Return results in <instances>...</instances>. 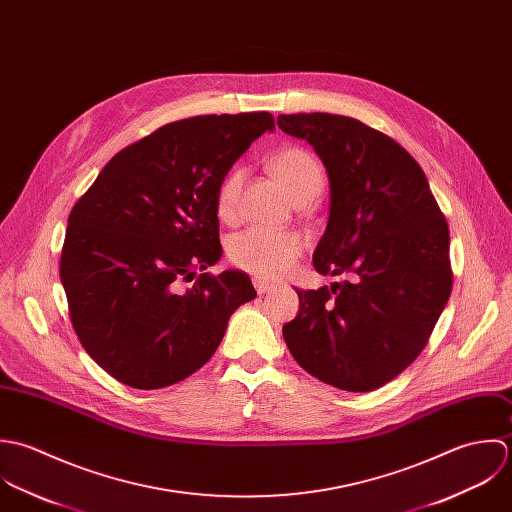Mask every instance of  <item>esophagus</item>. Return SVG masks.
Masks as SVG:
<instances>
[{"label": "esophagus", "mask_w": 512, "mask_h": 512, "mask_svg": "<svg viewBox=\"0 0 512 512\" xmlns=\"http://www.w3.org/2000/svg\"><path fill=\"white\" fill-rule=\"evenodd\" d=\"M253 287H255V291H257L259 295H265V293H269L275 285L269 283V281H263V279H253Z\"/></svg>", "instance_id": "esophagus-1"}]
</instances>
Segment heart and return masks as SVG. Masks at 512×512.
I'll list each match as a JSON object with an SVG mask.
<instances>
[{
  "label": "heart",
  "mask_w": 512,
  "mask_h": 512,
  "mask_svg": "<svg viewBox=\"0 0 512 512\" xmlns=\"http://www.w3.org/2000/svg\"><path fill=\"white\" fill-rule=\"evenodd\" d=\"M271 174L283 184L289 198L308 204L324 188V168L320 160L301 146L281 148L269 160ZM245 170L235 166L219 182L215 211L219 219L233 223L239 215V194ZM305 251V239L297 231H273L249 227L235 233L227 243V255L233 265L263 279H275L289 271Z\"/></svg>",
  "instance_id": "1"
}]
</instances>
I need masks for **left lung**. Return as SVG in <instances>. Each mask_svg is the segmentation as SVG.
Returning a JSON list of instances; mask_svg holds the SVG:
<instances>
[{"label": "left lung", "instance_id": "1", "mask_svg": "<svg viewBox=\"0 0 512 512\" xmlns=\"http://www.w3.org/2000/svg\"><path fill=\"white\" fill-rule=\"evenodd\" d=\"M330 178V215L312 255L322 275L350 279L301 291L285 342L310 376L372 392L425 348L453 289L449 227L421 166L404 146L340 114H281Z\"/></svg>", "mask_w": 512, "mask_h": 512}]
</instances>
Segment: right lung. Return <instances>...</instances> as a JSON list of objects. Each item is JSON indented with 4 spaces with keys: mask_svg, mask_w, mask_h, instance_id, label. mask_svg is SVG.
<instances>
[{
    "mask_svg": "<svg viewBox=\"0 0 512 512\" xmlns=\"http://www.w3.org/2000/svg\"><path fill=\"white\" fill-rule=\"evenodd\" d=\"M273 128L271 112L164 124L112 156L73 205L59 269L69 316L87 354L118 382L158 390L192 376L233 310L255 299L243 271L193 277L223 251L221 178Z\"/></svg>",
    "mask_w": 512,
    "mask_h": 512,
    "instance_id": "add662e5",
    "label": "right lung"
}]
</instances>
